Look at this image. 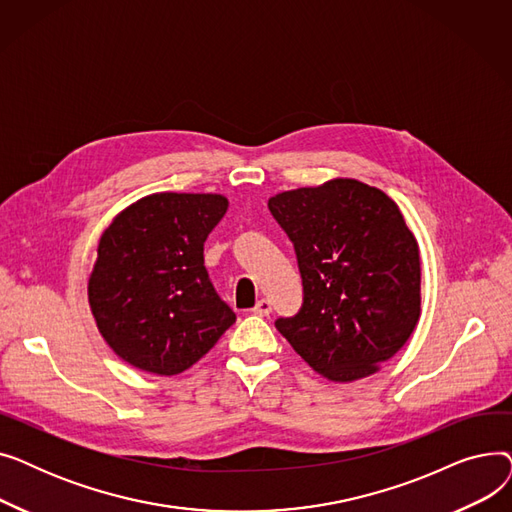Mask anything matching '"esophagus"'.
Instances as JSON below:
<instances>
[{
    "label": "esophagus",
    "mask_w": 512,
    "mask_h": 512,
    "mask_svg": "<svg viewBox=\"0 0 512 512\" xmlns=\"http://www.w3.org/2000/svg\"><path fill=\"white\" fill-rule=\"evenodd\" d=\"M253 313L255 315H270L272 313V303L267 299H259L257 305L253 307Z\"/></svg>",
    "instance_id": "34e87169"
}]
</instances>
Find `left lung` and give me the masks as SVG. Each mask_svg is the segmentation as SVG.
I'll return each mask as SVG.
<instances>
[{
	"label": "left lung",
	"instance_id": "left-lung-1",
	"mask_svg": "<svg viewBox=\"0 0 512 512\" xmlns=\"http://www.w3.org/2000/svg\"><path fill=\"white\" fill-rule=\"evenodd\" d=\"M297 253L303 305L276 328L317 373L353 382L380 369L421 313L419 247L398 205L353 178L267 203Z\"/></svg>",
	"mask_w": 512,
	"mask_h": 512
}]
</instances>
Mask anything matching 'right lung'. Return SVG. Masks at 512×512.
<instances>
[{"label":"right lung","mask_w":512,"mask_h":512,"mask_svg":"<svg viewBox=\"0 0 512 512\" xmlns=\"http://www.w3.org/2000/svg\"><path fill=\"white\" fill-rule=\"evenodd\" d=\"M228 209L222 195H149L110 224L89 278V305L112 351L132 367L176 375L234 324L203 245Z\"/></svg>","instance_id":"right-lung-1"}]
</instances>
